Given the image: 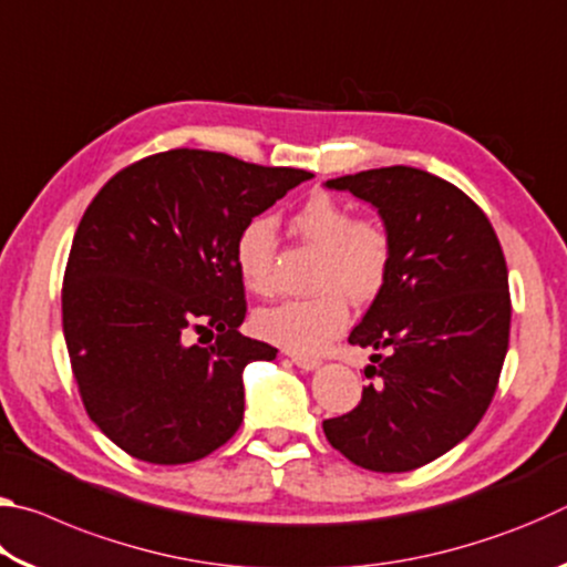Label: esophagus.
Here are the masks:
<instances>
[{
    "label": "esophagus",
    "mask_w": 567,
    "mask_h": 567,
    "mask_svg": "<svg viewBox=\"0 0 567 567\" xmlns=\"http://www.w3.org/2000/svg\"><path fill=\"white\" fill-rule=\"evenodd\" d=\"M290 360L297 364V368H302V370H315V368H320V360H318V358H307V354L290 352Z\"/></svg>",
    "instance_id": "34e87169"
}]
</instances>
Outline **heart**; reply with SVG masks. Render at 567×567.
Here are the masks:
<instances>
[{"instance_id": "1", "label": "heart", "mask_w": 567, "mask_h": 567, "mask_svg": "<svg viewBox=\"0 0 567 567\" xmlns=\"http://www.w3.org/2000/svg\"><path fill=\"white\" fill-rule=\"evenodd\" d=\"M292 229L322 260L312 277L318 295L257 312L255 330L262 340L297 354H315L342 334L350 305H368L385 290L395 257L390 229L372 217H354L352 207L330 195H315L297 209ZM277 233L272 219L255 217L235 239V267L249 292L270 297L275 282Z\"/></svg>"}]
</instances>
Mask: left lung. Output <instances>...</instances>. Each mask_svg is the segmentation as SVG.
Wrapping results in <instances>:
<instances>
[{
	"mask_svg": "<svg viewBox=\"0 0 567 567\" xmlns=\"http://www.w3.org/2000/svg\"><path fill=\"white\" fill-rule=\"evenodd\" d=\"M378 207L395 243L392 270L350 344L372 348L362 400L322 422L334 450L375 473L433 463L491 408L511 340L505 255L463 189L415 167L328 179Z\"/></svg>",
	"mask_w": 567,
	"mask_h": 567,
	"instance_id": "1",
	"label": "left lung"
}]
</instances>
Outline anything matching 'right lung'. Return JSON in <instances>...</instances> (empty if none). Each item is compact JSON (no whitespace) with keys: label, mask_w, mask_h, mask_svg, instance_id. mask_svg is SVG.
Masks as SVG:
<instances>
[{"label":"right lung","mask_w":567,"mask_h":567,"mask_svg":"<svg viewBox=\"0 0 567 567\" xmlns=\"http://www.w3.org/2000/svg\"><path fill=\"white\" fill-rule=\"evenodd\" d=\"M310 177L185 147L120 169L90 203L64 270L62 328L84 410L127 455L195 463L237 433L243 370L277 350L237 332L247 300L235 239ZM192 329L216 342L189 346Z\"/></svg>","instance_id":"obj_1"}]
</instances>
